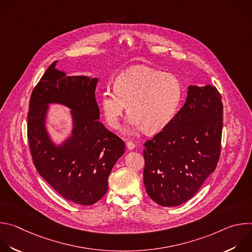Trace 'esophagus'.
<instances>
[{
    "instance_id": "esophagus-1",
    "label": "esophagus",
    "mask_w": 252,
    "mask_h": 252,
    "mask_svg": "<svg viewBox=\"0 0 252 252\" xmlns=\"http://www.w3.org/2000/svg\"><path fill=\"white\" fill-rule=\"evenodd\" d=\"M126 148H127V150H129V151H132V150H134L135 146H134V143H133L132 141L128 140V141H126Z\"/></svg>"
}]
</instances>
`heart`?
<instances>
[{
  "instance_id": "b5f03b06",
  "label": "heart",
  "mask_w": 252,
  "mask_h": 252,
  "mask_svg": "<svg viewBox=\"0 0 252 252\" xmlns=\"http://www.w3.org/2000/svg\"><path fill=\"white\" fill-rule=\"evenodd\" d=\"M184 95L183 85L175 76L138 65L122 73L115 89L106 88L99 96V105L106 124L119 128L126 110L130 114L125 131L142 128L156 133L173 120Z\"/></svg>"
}]
</instances>
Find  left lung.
I'll return each instance as SVG.
<instances>
[{"label":"left lung","mask_w":252,"mask_h":252,"mask_svg":"<svg viewBox=\"0 0 252 252\" xmlns=\"http://www.w3.org/2000/svg\"><path fill=\"white\" fill-rule=\"evenodd\" d=\"M222 101L215 87L189 86L171 123L145 143L143 184L161 206L189 200L214 171L220 156Z\"/></svg>","instance_id":"obj_1"}]
</instances>
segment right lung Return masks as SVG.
Here are the masks:
<instances>
[{
    "mask_svg": "<svg viewBox=\"0 0 252 252\" xmlns=\"http://www.w3.org/2000/svg\"><path fill=\"white\" fill-rule=\"evenodd\" d=\"M54 62L33 89L28 116L32 158L41 176L64 199L82 205L98 201L109 189V176L125 154V142L98 121L94 91L98 78L66 77ZM70 109L72 129L57 144L46 126L49 104Z\"/></svg>",
    "mask_w": 252,
    "mask_h": 252,
    "instance_id": "1",
    "label": "right lung"
}]
</instances>
